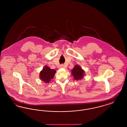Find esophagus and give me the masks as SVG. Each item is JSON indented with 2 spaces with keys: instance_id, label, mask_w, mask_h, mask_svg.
I'll return each instance as SVG.
<instances>
[{
  "instance_id": "obj_1",
  "label": "esophagus",
  "mask_w": 127,
  "mask_h": 127,
  "mask_svg": "<svg viewBox=\"0 0 127 127\" xmlns=\"http://www.w3.org/2000/svg\"><path fill=\"white\" fill-rule=\"evenodd\" d=\"M66 66H65L64 65H63V64H61L60 65V67L61 68H65Z\"/></svg>"
}]
</instances>
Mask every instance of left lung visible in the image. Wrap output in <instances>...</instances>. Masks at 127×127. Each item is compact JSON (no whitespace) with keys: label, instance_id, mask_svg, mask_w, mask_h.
Wrapping results in <instances>:
<instances>
[{"label":"left lung","instance_id":"1","mask_svg":"<svg viewBox=\"0 0 127 127\" xmlns=\"http://www.w3.org/2000/svg\"><path fill=\"white\" fill-rule=\"evenodd\" d=\"M71 73L75 80L81 79L84 75V71L78 65L74 66Z\"/></svg>","mask_w":127,"mask_h":127}]
</instances>
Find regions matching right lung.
I'll return each mask as SVG.
<instances>
[{
    "label": "right lung",
    "instance_id": "obj_1",
    "mask_svg": "<svg viewBox=\"0 0 127 127\" xmlns=\"http://www.w3.org/2000/svg\"><path fill=\"white\" fill-rule=\"evenodd\" d=\"M56 72L54 69H51L48 66H45L40 73V79L45 83H49L54 77Z\"/></svg>",
    "mask_w": 127,
    "mask_h": 127
}]
</instances>
